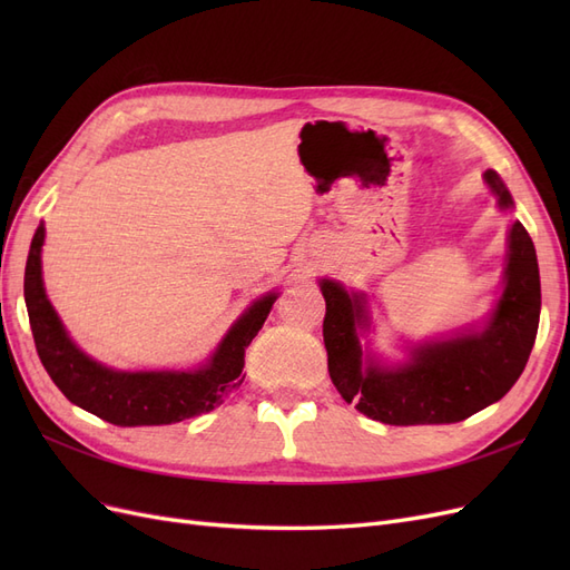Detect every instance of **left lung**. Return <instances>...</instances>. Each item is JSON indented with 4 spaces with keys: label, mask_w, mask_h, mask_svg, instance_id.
<instances>
[{
    "label": "left lung",
    "mask_w": 570,
    "mask_h": 570,
    "mask_svg": "<svg viewBox=\"0 0 570 570\" xmlns=\"http://www.w3.org/2000/svg\"><path fill=\"white\" fill-rule=\"evenodd\" d=\"M485 183L499 209H511L513 199L494 170H485ZM507 256L504 292L485 327L419 344L396 366L361 350L358 331L368 327L366 297L321 281L327 373L342 400L387 425L459 423L502 400L528 364L542 304L538 254L519 220L509 230Z\"/></svg>",
    "instance_id": "8db88e82"
}]
</instances>
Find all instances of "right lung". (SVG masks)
Wrapping results in <instances>:
<instances>
[{"label": "right lung", "instance_id": "add662e5", "mask_svg": "<svg viewBox=\"0 0 570 570\" xmlns=\"http://www.w3.org/2000/svg\"><path fill=\"white\" fill-rule=\"evenodd\" d=\"M42 243L45 226L32 235L28 252L26 306L38 356L68 402L120 428L170 425L212 411L243 385L245 350L262 331L273 302L278 299L275 292L256 299L235 321L212 358L197 371H114L82 354L66 335L55 306L45 295Z\"/></svg>", "mask_w": 570, "mask_h": 570}]
</instances>
